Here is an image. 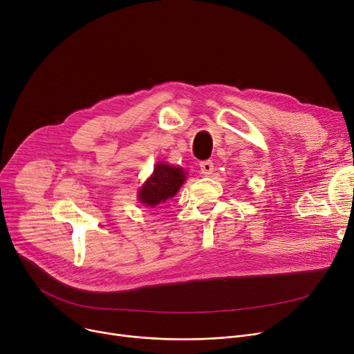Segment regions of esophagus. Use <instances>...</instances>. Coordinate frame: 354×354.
I'll list each match as a JSON object with an SVG mask.
<instances>
[{
	"label": "esophagus",
	"instance_id": "obj_1",
	"mask_svg": "<svg viewBox=\"0 0 354 354\" xmlns=\"http://www.w3.org/2000/svg\"><path fill=\"white\" fill-rule=\"evenodd\" d=\"M199 167H201V172L203 175H211L214 172V162L212 160H202L199 163Z\"/></svg>",
	"mask_w": 354,
	"mask_h": 354
}]
</instances>
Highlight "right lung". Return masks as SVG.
<instances>
[{
  "label": "right lung",
  "instance_id": "1",
  "mask_svg": "<svg viewBox=\"0 0 354 354\" xmlns=\"http://www.w3.org/2000/svg\"><path fill=\"white\" fill-rule=\"evenodd\" d=\"M185 180L182 167L159 163L155 166L152 178L143 185L139 199L145 207L155 208L159 203L174 198Z\"/></svg>",
  "mask_w": 354,
  "mask_h": 354
}]
</instances>
